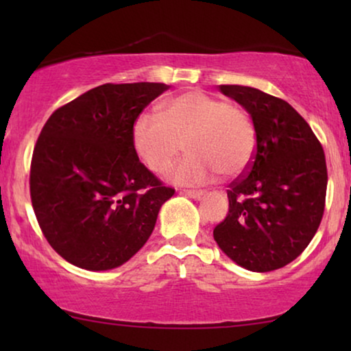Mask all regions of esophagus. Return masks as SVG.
Wrapping results in <instances>:
<instances>
[{
	"mask_svg": "<svg viewBox=\"0 0 351 351\" xmlns=\"http://www.w3.org/2000/svg\"><path fill=\"white\" fill-rule=\"evenodd\" d=\"M184 193L193 199H199L201 196L204 195V191L203 190H184Z\"/></svg>",
	"mask_w": 351,
	"mask_h": 351,
	"instance_id": "1",
	"label": "esophagus"
}]
</instances>
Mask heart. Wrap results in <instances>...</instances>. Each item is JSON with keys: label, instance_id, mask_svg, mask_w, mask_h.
<instances>
[{"label": "heart", "instance_id": "obj_1", "mask_svg": "<svg viewBox=\"0 0 351 351\" xmlns=\"http://www.w3.org/2000/svg\"><path fill=\"white\" fill-rule=\"evenodd\" d=\"M132 142L148 169L162 174L182 150L186 155L169 177L185 185H201L217 172L241 174L256 152V128L237 104L223 102L201 90H190L169 100L161 117L141 114L132 128Z\"/></svg>", "mask_w": 351, "mask_h": 351}]
</instances>
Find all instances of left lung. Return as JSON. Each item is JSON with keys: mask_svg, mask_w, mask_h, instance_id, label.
I'll return each instance as SVG.
<instances>
[{"mask_svg": "<svg viewBox=\"0 0 351 351\" xmlns=\"http://www.w3.org/2000/svg\"><path fill=\"white\" fill-rule=\"evenodd\" d=\"M219 89L251 114L257 142L244 176L228 185V214L214 239L246 270H278L304 252L323 219V147L286 100L249 86Z\"/></svg>", "mask_w": 351, "mask_h": 351, "instance_id": "left-lung-1", "label": "left lung"}]
</instances>
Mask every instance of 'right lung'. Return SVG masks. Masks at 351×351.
Returning a JSON list of instances; mask_svg holds the SVG:
<instances>
[{"mask_svg":"<svg viewBox=\"0 0 351 351\" xmlns=\"http://www.w3.org/2000/svg\"><path fill=\"white\" fill-rule=\"evenodd\" d=\"M169 86L102 84L57 108L41 129L30 196L47 243L71 265L112 270L150 238L174 195L138 161L132 128Z\"/></svg>","mask_w":351,"mask_h":351,"instance_id":"obj_1","label":"right lung"}]
</instances>
